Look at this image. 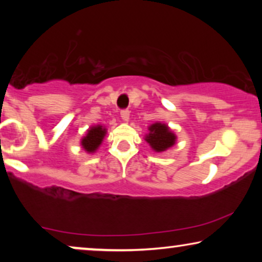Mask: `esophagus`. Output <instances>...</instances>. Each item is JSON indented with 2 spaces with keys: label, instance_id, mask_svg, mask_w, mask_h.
Segmentation results:
<instances>
[{
  "label": "esophagus",
  "instance_id": "1",
  "mask_svg": "<svg viewBox=\"0 0 262 262\" xmlns=\"http://www.w3.org/2000/svg\"><path fill=\"white\" fill-rule=\"evenodd\" d=\"M120 117L124 121H127L128 118H130V111H128V110H121Z\"/></svg>",
  "mask_w": 262,
  "mask_h": 262
}]
</instances>
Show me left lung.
<instances>
[{
  "instance_id": "left-lung-1",
  "label": "left lung",
  "mask_w": 262,
  "mask_h": 262,
  "mask_svg": "<svg viewBox=\"0 0 262 262\" xmlns=\"http://www.w3.org/2000/svg\"><path fill=\"white\" fill-rule=\"evenodd\" d=\"M175 135L171 132L166 124L155 123L149 127V135L145 137V141L151 145L155 151H164L170 148L175 143Z\"/></svg>"
}]
</instances>
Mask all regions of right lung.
I'll use <instances>...</instances> for the list:
<instances>
[{
    "instance_id": "right-lung-1",
    "label": "right lung",
    "mask_w": 262,
    "mask_h": 262,
    "mask_svg": "<svg viewBox=\"0 0 262 262\" xmlns=\"http://www.w3.org/2000/svg\"><path fill=\"white\" fill-rule=\"evenodd\" d=\"M106 134V128H103L102 126H94L92 127L91 130H88V134L85 137L82 139V146L85 151L88 152H94L96 149L99 148V145L101 144L103 137H105Z\"/></svg>"
}]
</instances>
